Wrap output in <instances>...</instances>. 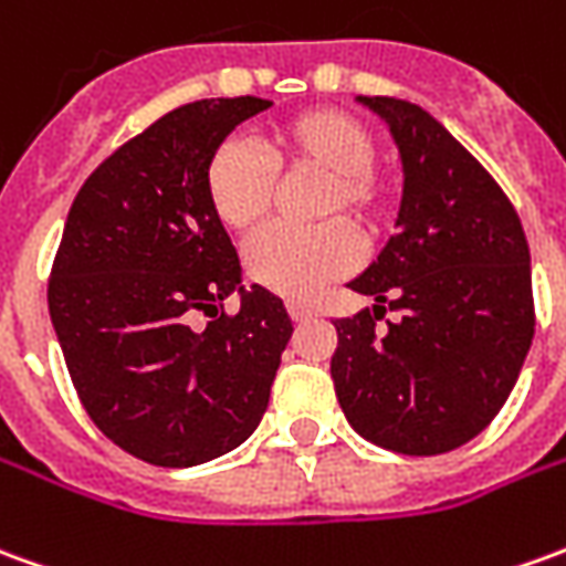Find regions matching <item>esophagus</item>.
I'll return each mask as SVG.
<instances>
[{
	"instance_id": "esophagus-1",
	"label": "esophagus",
	"mask_w": 566,
	"mask_h": 566,
	"mask_svg": "<svg viewBox=\"0 0 566 566\" xmlns=\"http://www.w3.org/2000/svg\"><path fill=\"white\" fill-rule=\"evenodd\" d=\"M287 310H291V318H294V322H310V318H315V310H312L310 303H300V300H291Z\"/></svg>"
}]
</instances>
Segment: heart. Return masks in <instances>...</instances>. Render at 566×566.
Listing matches in <instances>:
<instances>
[{
  "instance_id": "obj_1",
  "label": "heart",
  "mask_w": 566,
  "mask_h": 566,
  "mask_svg": "<svg viewBox=\"0 0 566 566\" xmlns=\"http://www.w3.org/2000/svg\"><path fill=\"white\" fill-rule=\"evenodd\" d=\"M254 146L223 140L205 161L201 189L211 214L232 235H254L275 199V174H318V227L272 229L248 251V275L266 291L310 300L324 284L355 270L361 244L348 224L377 232L389 214V189L374 171L377 144L365 125L343 109L315 106L275 122ZM343 216V221L336 217ZM349 219L348 224L345 220Z\"/></svg>"
}]
</instances>
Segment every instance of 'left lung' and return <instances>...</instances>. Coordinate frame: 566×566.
<instances>
[{"mask_svg": "<svg viewBox=\"0 0 566 566\" xmlns=\"http://www.w3.org/2000/svg\"><path fill=\"white\" fill-rule=\"evenodd\" d=\"M389 122L405 161L398 232L352 291L374 312L337 318L331 377L355 432L434 457L484 432L533 339L531 248L500 184L422 106L358 97ZM386 308L402 318L379 332Z\"/></svg>", "mask_w": 566, "mask_h": 566, "instance_id": "left-lung-1", "label": "left lung"}]
</instances>
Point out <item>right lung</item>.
<instances>
[{
  "label": "right lung",
  "mask_w": 566,
  "mask_h": 566,
  "mask_svg": "<svg viewBox=\"0 0 566 566\" xmlns=\"http://www.w3.org/2000/svg\"><path fill=\"white\" fill-rule=\"evenodd\" d=\"M266 106L217 97L156 118L82 184L54 254L49 312L78 401L113 444L153 465L187 469L239 448L294 334L282 296L242 287L201 189L208 156ZM232 290L243 306L229 316Z\"/></svg>",
  "instance_id": "right-lung-1"
}]
</instances>
